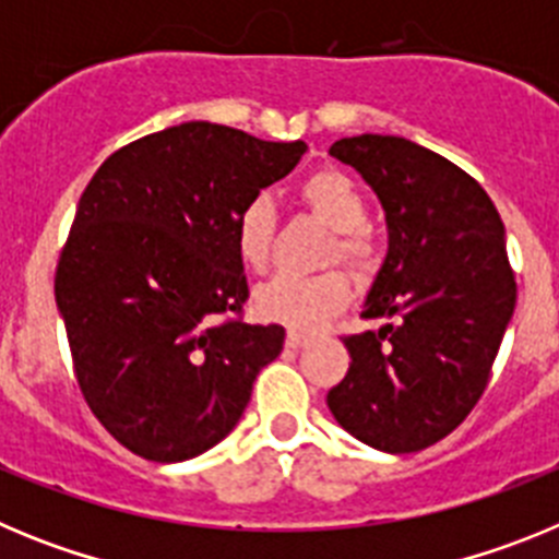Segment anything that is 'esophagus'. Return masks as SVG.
Listing matches in <instances>:
<instances>
[{"label": "esophagus", "mask_w": 559, "mask_h": 559, "mask_svg": "<svg viewBox=\"0 0 559 559\" xmlns=\"http://www.w3.org/2000/svg\"><path fill=\"white\" fill-rule=\"evenodd\" d=\"M308 341H310V335L299 333V330H288V335H285V344H288L290 349L305 347V344H308Z\"/></svg>", "instance_id": "esophagus-1"}]
</instances>
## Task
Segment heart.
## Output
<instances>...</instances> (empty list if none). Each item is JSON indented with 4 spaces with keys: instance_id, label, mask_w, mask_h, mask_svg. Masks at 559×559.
<instances>
[{
    "instance_id": "b5f03b06",
    "label": "heart",
    "mask_w": 559,
    "mask_h": 559,
    "mask_svg": "<svg viewBox=\"0 0 559 559\" xmlns=\"http://www.w3.org/2000/svg\"><path fill=\"white\" fill-rule=\"evenodd\" d=\"M299 201L310 215L335 231L328 263H344L349 274L369 280L380 265V243L369 229V206L349 176L341 170L310 173L299 187ZM276 210L265 195L246 201L235 218V249L251 271H265L274 254ZM349 283L341 271L322 274H280L260 285L254 305L260 316L296 330H316L347 302Z\"/></svg>"
}]
</instances>
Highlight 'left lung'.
Returning a JSON list of instances; mask_svg holds the SVG:
<instances>
[{
	"label": "left lung",
	"instance_id": "left-lung-1",
	"mask_svg": "<svg viewBox=\"0 0 559 559\" xmlns=\"http://www.w3.org/2000/svg\"><path fill=\"white\" fill-rule=\"evenodd\" d=\"M330 153L378 192L389 251L360 313L383 328L344 335L353 360L328 406L378 451H423L473 412L515 310L501 215L473 176L403 136H344Z\"/></svg>",
	"mask_w": 559,
	"mask_h": 559
}]
</instances>
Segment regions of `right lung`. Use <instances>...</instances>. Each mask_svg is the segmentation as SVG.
Wrapping results in <instances>:
<instances>
[{
  "instance_id": "add662e5",
  "label": "right lung",
  "mask_w": 559,
  "mask_h": 559,
  "mask_svg": "<svg viewBox=\"0 0 559 559\" xmlns=\"http://www.w3.org/2000/svg\"><path fill=\"white\" fill-rule=\"evenodd\" d=\"M305 142L181 122L114 151L92 176L56 269L78 386L120 445L185 462L218 445L280 324H246L235 218L285 179Z\"/></svg>"
}]
</instances>
